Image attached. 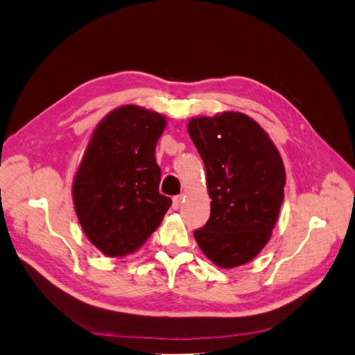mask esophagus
Masks as SVG:
<instances>
[{
  "label": "esophagus",
  "instance_id": "34e87169",
  "mask_svg": "<svg viewBox=\"0 0 355 355\" xmlns=\"http://www.w3.org/2000/svg\"><path fill=\"white\" fill-rule=\"evenodd\" d=\"M183 202H184V196L183 195H178L174 199H172V208H174V210H178V208L181 207V204H183Z\"/></svg>",
  "mask_w": 355,
  "mask_h": 355
}]
</instances>
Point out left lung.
Segmentation results:
<instances>
[{"label":"left lung","mask_w":355,"mask_h":355,"mask_svg":"<svg viewBox=\"0 0 355 355\" xmlns=\"http://www.w3.org/2000/svg\"><path fill=\"white\" fill-rule=\"evenodd\" d=\"M187 132L204 160L211 214L193 232L220 268L248 264L266 248L284 204L286 172L268 133L246 114L193 116Z\"/></svg>","instance_id":"left-lung-1"}]
</instances>
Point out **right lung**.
<instances>
[{"label":"right lung","instance_id":"add662e5","mask_svg":"<svg viewBox=\"0 0 355 355\" xmlns=\"http://www.w3.org/2000/svg\"><path fill=\"white\" fill-rule=\"evenodd\" d=\"M166 116L124 105L100 121L87 144L71 186L85 237L111 258L138 250L172 204L159 193L162 171L154 151Z\"/></svg>","mask_w":355,"mask_h":355}]
</instances>
